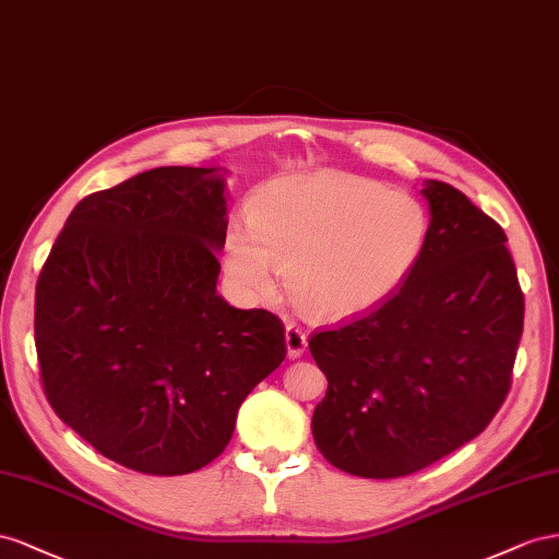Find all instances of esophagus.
Instances as JSON below:
<instances>
[{"mask_svg":"<svg viewBox=\"0 0 559 559\" xmlns=\"http://www.w3.org/2000/svg\"><path fill=\"white\" fill-rule=\"evenodd\" d=\"M285 348H288V358L290 360L299 358L307 350V334L301 332L299 328L290 325L288 330H285Z\"/></svg>","mask_w":559,"mask_h":559,"instance_id":"34e87169","label":"esophagus"}]
</instances>
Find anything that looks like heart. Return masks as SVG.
Here are the masks:
<instances>
[{
    "mask_svg": "<svg viewBox=\"0 0 559 559\" xmlns=\"http://www.w3.org/2000/svg\"><path fill=\"white\" fill-rule=\"evenodd\" d=\"M248 222L225 231V269L238 290L269 299L285 288L299 311L346 321L386 301L417 262L426 213L417 199L358 175L316 170L262 182Z\"/></svg>",
    "mask_w": 559,
    "mask_h": 559,
    "instance_id": "obj_1",
    "label": "heart"
}]
</instances>
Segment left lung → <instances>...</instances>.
<instances>
[{"label":"left lung","instance_id":"obj_1","mask_svg":"<svg viewBox=\"0 0 559 559\" xmlns=\"http://www.w3.org/2000/svg\"><path fill=\"white\" fill-rule=\"evenodd\" d=\"M421 197L430 222L403 288L309 340L328 379L316 448L374 480L417 473L480 436L506 401L522 337L503 229L448 182L424 180Z\"/></svg>","mask_w":559,"mask_h":559}]
</instances>
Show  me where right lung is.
Here are the masks:
<instances>
[{
  "instance_id": "obj_1",
  "label": "right lung",
  "mask_w": 559,
  "mask_h": 559,
  "mask_svg": "<svg viewBox=\"0 0 559 559\" xmlns=\"http://www.w3.org/2000/svg\"><path fill=\"white\" fill-rule=\"evenodd\" d=\"M227 173L162 166L86 197L37 281L46 397L91 448L138 473L211 464L285 358L274 313L217 295Z\"/></svg>"
}]
</instances>
